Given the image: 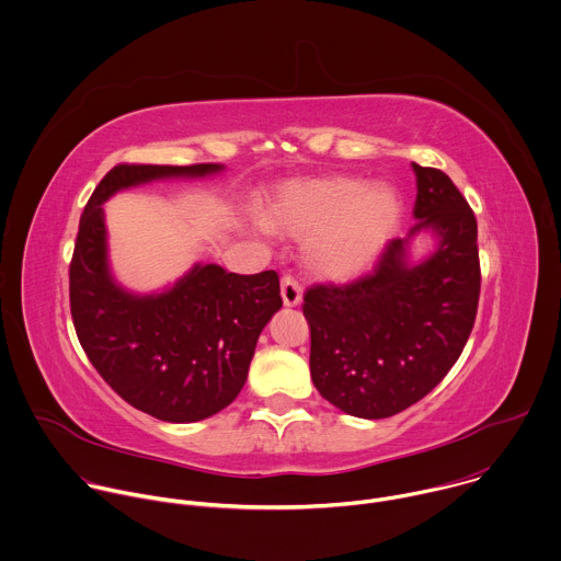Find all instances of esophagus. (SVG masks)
Masks as SVG:
<instances>
[{
  "label": "esophagus",
  "instance_id": "esophagus-1",
  "mask_svg": "<svg viewBox=\"0 0 561 561\" xmlns=\"http://www.w3.org/2000/svg\"><path fill=\"white\" fill-rule=\"evenodd\" d=\"M301 297H304V286L290 273H284L282 275V299H284V306L295 308V306L301 304Z\"/></svg>",
  "mask_w": 561,
  "mask_h": 561
}]
</instances>
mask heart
<instances>
[{
    "instance_id": "b5f03b06",
    "label": "heart",
    "mask_w": 561,
    "mask_h": 561,
    "mask_svg": "<svg viewBox=\"0 0 561 561\" xmlns=\"http://www.w3.org/2000/svg\"><path fill=\"white\" fill-rule=\"evenodd\" d=\"M401 217L388 186L351 178H317L282 184L266 202L264 225L282 236L308 238V266L330 279L364 273L381 253Z\"/></svg>"
}]
</instances>
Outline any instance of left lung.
<instances>
[{"label": "left lung", "mask_w": 561, "mask_h": 561, "mask_svg": "<svg viewBox=\"0 0 561 561\" xmlns=\"http://www.w3.org/2000/svg\"><path fill=\"white\" fill-rule=\"evenodd\" d=\"M416 224L386 242L370 273L314 284L304 295L310 373L323 399L359 419L394 416L430 394L472 332L481 266L477 219L447 173L412 164ZM434 228L442 247L407 264V240Z\"/></svg>", "instance_id": "left-lung-1"}]
</instances>
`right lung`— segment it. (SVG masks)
Returning a JSON list of instances; mask_svg holds the SVG:
<instances>
[{
  "mask_svg": "<svg viewBox=\"0 0 561 561\" xmlns=\"http://www.w3.org/2000/svg\"><path fill=\"white\" fill-rule=\"evenodd\" d=\"M219 169L116 164L80 217L69 264L71 319L87 357L123 401L169 423L208 419L236 399L262 328L282 308L279 277L275 271L238 275L206 264L164 295H127L108 273L102 204L156 178Z\"/></svg>",
  "mask_w": 561,
  "mask_h": 561,
  "instance_id": "obj_1",
  "label": "right lung"
}]
</instances>
